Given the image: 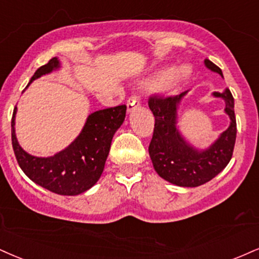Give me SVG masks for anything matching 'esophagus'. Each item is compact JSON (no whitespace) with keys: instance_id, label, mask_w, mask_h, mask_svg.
Returning <instances> with one entry per match:
<instances>
[{"instance_id":"1","label":"esophagus","mask_w":259,"mask_h":259,"mask_svg":"<svg viewBox=\"0 0 259 259\" xmlns=\"http://www.w3.org/2000/svg\"><path fill=\"white\" fill-rule=\"evenodd\" d=\"M139 107H140V99L138 96H132V98L127 100V104H126L127 113H132L133 111L138 110Z\"/></svg>"}]
</instances>
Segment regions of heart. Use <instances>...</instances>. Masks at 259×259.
Returning a JSON list of instances; mask_svg holds the SVG:
<instances>
[{"mask_svg": "<svg viewBox=\"0 0 259 259\" xmlns=\"http://www.w3.org/2000/svg\"><path fill=\"white\" fill-rule=\"evenodd\" d=\"M192 70L189 66H181L179 68L166 67L161 70L157 74H154L151 79H148L146 84L152 88H161L166 84L169 89H174L180 87L181 84L185 83L187 79L191 77Z\"/></svg>", "mask_w": 259, "mask_h": 259, "instance_id": "heart-1", "label": "heart"}]
</instances>
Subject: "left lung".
Masks as SVG:
<instances>
[{"label":"left lung","mask_w":259,"mask_h":259,"mask_svg":"<svg viewBox=\"0 0 259 259\" xmlns=\"http://www.w3.org/2000/svg\"><path fill=\"white\" fill-rule=\"evenodd\" d=\"M204 64L223 77L222 70L208 59H205ZM187 94L188 90L170 98H149L148 106L153 112L155 124L148 152L154 170L161 179L175 186L198 187L219 175L232 159L236 139L234 98L228 88L222 93H212L214 98L226 102L224 112L230 123L207 148H198L186 140L177 125V111Z\"/></svg>","instance_id":"obj_1"}]
</instances>
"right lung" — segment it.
I'll return each mask as SVG.
<instances>
[{"label": "right lung", "instance_id": "1", "mask_svg": "<svg viewBox=\"0 0 259 259\" xmlns=\"http://www.w3.org/2000/svg\"><path fill=\"white\" fill-rule=\"evenodd\" d=\"M60 60L55 57L40 66L24 92L33 80L58 71ZM126 106L106 108L90 113L82 132L66 148L51 157H36L21 148L15 135V106L12 117V145L18 164L31 181L60 195H78L98 182L104 171L114 134L125 119Z\"/></svg>", "mask_w": 259, "mask_h": 259}]
</instances>
